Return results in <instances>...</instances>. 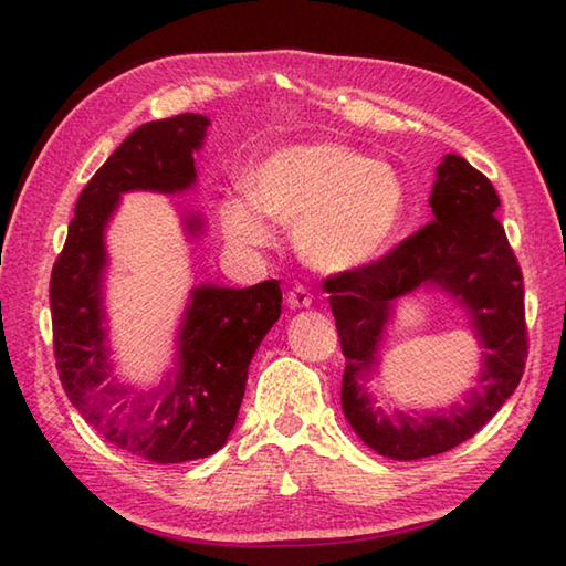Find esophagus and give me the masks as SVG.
<instances>
[{
    "mask_svg": "<svg viewBox=\"0 0 566 566\" xmlns=\"http://www.w3.org/2000/svg\"><path fill=\"white\" fill-rule=\"evenodd\" d=\"M286 304H290L292 310H304V306L312 304V292L306 290V286L296 284L294 290H292L290 294H286Z\"/></svg>",
    "mask_w": 566,
    "mask_h": 566,
    "instance_id": "34e87169",
    "label": "esophagus"
}]
</instances>
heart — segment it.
I'll return each instance as SVG.
<instances>
[{
	"instance_id": "obj_1",
	"label": "heart",
	"mask_w": 566,
	"mask_h": 566,
	"mask_svg": "<svg viewBox=\"0 0 566 566\" xmlns=\"http://www.w3.org/2000/svg\"><path fill=\"white\" fill-rule=\"evenodd\" d=\"M407 207L399 171L342 145H294L272 151L249 181V197L222 209L229 242L272 244L266 217L294 227L302 260L319 272H352L385 254Z\"/></svg>"
}]
</instances>
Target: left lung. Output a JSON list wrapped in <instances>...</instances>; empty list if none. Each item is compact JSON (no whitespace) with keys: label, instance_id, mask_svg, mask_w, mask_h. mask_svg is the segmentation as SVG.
<instances>
[{"label":"left lung","instance_id":"1","mask_svg":"<svg viewBox=\"0 0 566 566\" xmlns=\"http://www.w3.org/2000/svg\"><path fill=\"white\" fill-rule=\"evenodd\" d=\"M434 219L381 260L324 280L337 322L342 354V409L354 432L377 454L409 462L449 452L474 437L524 375V282L496 219L500 197L464 157L447 155L429 197ZM437 285L462 303L483 353L480 387L464 406L395 418L370 405L366 381L378 363L386 322L399 295Z\"/></svg>","mask_w":566,"mask_h":566}]
</instances>
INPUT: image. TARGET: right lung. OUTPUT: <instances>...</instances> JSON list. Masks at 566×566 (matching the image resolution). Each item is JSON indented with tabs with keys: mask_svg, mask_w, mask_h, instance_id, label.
I'll list each match as a JSON object with an SVG mask.
<instances>
[{
	"mask_svg": "<svg viewBox=\"0 0 566 566\" xmlns=\"http://www.w3.org/2000/svg\"><path fill=\"white\" fill-rule=\"evenodd\" d=\"M207 127L202 114H177L134 129L76 199L50 282L54 359L66 397L104 439L157 464L202 459L224 447L249 361L282 314L276 280L247 290L199 284L179 327L177 364L159 389L145 395L112 375L102 304L104 229L124 191L177 195L195 185V151ZM185 227L199 234L202 219L191 214Z\"/></svg>",
	"mask_w": 566,
	"mask_h": 566,
	"instance_id": "right-lung-1",
	"label": "right lung"
}]
</instances>
